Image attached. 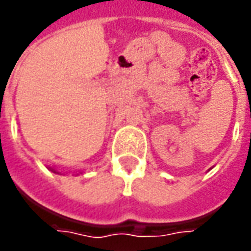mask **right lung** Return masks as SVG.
I'll return each instance as SVG.
<instances>
[{"instance_id":"right-lung-1","label":"right lung","mask_w":251,"mask_h":251,"mask_svg":"<svg viewBox=\"0 0 251 251\" xmlns=\"http://www.w3.org/2000/svg\"><path fill=\"white\" fill-rule=\"evenodd\" d=\"M48 169H50V171H51V172H53V174H57V175H62V174H60V172H57L56 169L53 168V167H48Z\"/></svg>"}]
</instances>
